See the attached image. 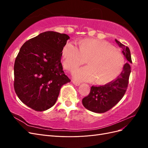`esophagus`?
I'll return each mask as SVG.
<instances>
[{"label": "esophagus", "instance_id": "esophagus-1", "mask_svg": "<svg viewBox=\"0 0 148 148\" xmlns=\"http://www.w3.org/2000/svg\"><path fill=\"white\" fill-rule=\"evenodd\" d=\"M72 83H73L75 85H76V86H79V85H80V83H79V82H76V81H75V80H73Z\"/></svg>", "mask_w": 148, "mask_h": 148}]
</instances>
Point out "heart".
<instances>
[{
    "instance_id": "heart-1",
    "label": "heart",
    "mask_w": 148,
    "mask_h": 148,
    "mask_svg": "<svg viewBox=\"0 0 148 148\" xmlns=\"http://www.w3.org/2000/svg\"><path fill=\"white\" fill-rule=\"evenodd\" d=\"M62 63L71 71L88 60V66L78 70L74 74L79 81L94 82L105 84L114 81L122 72L125 58L120 51L103 40L84 39L79 49L73 42H66L62 51Z\"/></svg>"
}]
</instances>
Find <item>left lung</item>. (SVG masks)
I'll return each instance as SVG.
<instances>
[{"mask_svg":"<svg viewBox=\"0 0 148 148\" xmlns=\"http://www.w3.org/2000/svg\"><path fill=\"white\" fill-rule=\"evenodd\" d=\"M127 60L123 70L114 81L100 86H91L90 92L82 100L85 108L96 113H104L112 108L122 99L127 91L132 63L130 51L127 46L115 39Z\"/></svg>","mask_w":148,"mask_h":148,"instance_id":"8db88e82","label":"left lung"}]
</instances>
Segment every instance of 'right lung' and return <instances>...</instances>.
Wrapping results in <instances>:
<instances>
[{"instance_id": "right-lung-1", "label": "right lung", "mask_w": 148, "mask_h": 148, "mask_svg": "<svg viewBox=\"0 0 148 148\" xmlns=\"http://www.w3.org/2000/svg\"><path fill=\"white\" fill-rule=\"evenodd\" d=\"M70 37L46 31L25 42L14 65V89L25 105L36 111L50 109L61 87L70 82L61 64L62 51Z\"/></svg>"}]
</instances>
